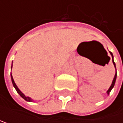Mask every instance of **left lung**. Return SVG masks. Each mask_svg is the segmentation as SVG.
<instances>
[{
  "mask_svg": "<svg viewBox=\"0 0 123 123\" xmlns=\"http://www.w3.org/2000/svg\"><path fill=\"white\" fill-rule=\"evenodd\" d=\"M110 54H111V57H112V62H113V64H114V67H115V69H116V65H115V63H114V59H113V54H112V53L111 52H110ZM116 78H117V70H116V73H115V75H114V79H113V81H112V83H111V86L109 87V89H108V91H107V94L108 95H109V93H110V92L111 91V89H112V88L114 87V84H115V81H116Z\"/></svg>",
  "mask_w": 123,
  "mask_h": 123,
  "instance_id": "obj_1",
  "label": "left lung"
}]
</instances>
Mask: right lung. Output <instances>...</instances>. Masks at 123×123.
Returning <instances> with one entry per match:
<instances>
[{"mask_svg":"<svg viewBox=\"0 0 123 123\" xmlns=\"http://www.w3.org/2000/svg\"><path fill=\"white\" fill-rule=\"evenodd\" d=\"M11 78H12V84H13V86H14V87L15 88V89H16V91L17 92V93L19 94L25 100H26V101H29V102H31L32 101V99L31 98H29V97H26L22 92L19 89V88L17 87V86L16 85V84H15V82H14V79H13V77H12V73H11Z\"/></svg>","mask_w":123,"mask_h":123,"instance_id":"add662e5","label":"right lung"}]
</instances>
